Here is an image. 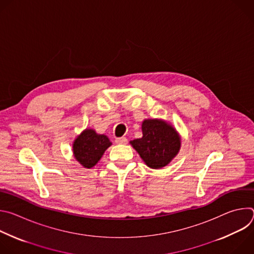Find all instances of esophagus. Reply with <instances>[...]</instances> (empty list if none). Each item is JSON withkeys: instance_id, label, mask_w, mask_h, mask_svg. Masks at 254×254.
<instances>
[{"instance_id": "esophagus-1", "label": "esophagus", "mask_w": 254, "mask_h": 254, "mask_svg": "<svg viewBox=\"0 0 254 254\" xmlns=\"http://www.w3.org/2000/svg\"><path fill=\"white\" fill-rule=\"evenodd\" d=\"M116 142L119 144H126V143H127V138L125 136L118 137V138H116Z\"/></svg>"}]
</instances>
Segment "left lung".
Here are the masks:
<instances>
[{"instance_id":"1","label":"left lung","mask_w":254,"mask_h":254,"mask_svg":"<svg viewBox=\"0 0 254 254\" xmlns=\"http://www.w3.org/2000/svg\"><path fill=\"white\" fill-rule=\"evenodd\" d=\"M142 136L130 141L142 161L152 169L167 166L179 153L181 138L177 130L162 120H144Z\"/></svg>"}]
</instances>
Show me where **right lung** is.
Returning <instances> with one entry per match:
<instances>
[{
	"label": "right lung",
	"mask_w": 254,
	"mask_h": 254,
	"mask_svg": "<svg viewBox=\"0 0 254 254\" xmlns=\"http://www.w3.org/2000/svg\"><path fill=\"white\" fill-rule=\"evenodd\" d=\"M111 146L112 141L105 134H98L94 129L86 128L73 142V155L79 164L90 169L97 164Z\"/></svg>",
	"instance_id": "right-lung-1"
}]
</instances>
